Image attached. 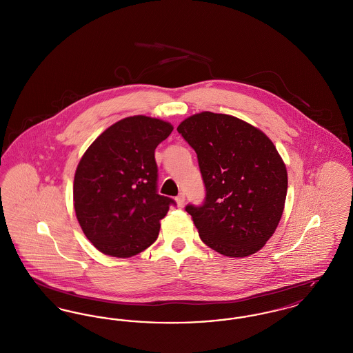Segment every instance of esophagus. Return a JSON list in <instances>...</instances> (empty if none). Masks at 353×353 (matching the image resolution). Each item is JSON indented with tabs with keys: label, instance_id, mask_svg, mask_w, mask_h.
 <instances>
[{
	"label": "esophagus",
	"instance_id": "obj_1",
	"mask_svg": "<svg viewBox=\"0 0 353 353\" xmlns=\"http://www.w3.org/2000/svg\"><path fill=\"white\" fill-rule=\"evenodd\" d=\"M176 202L179 206H183L185 202V194L184 193H180L177 197H176Z\"/></svg>",
	"mask_w": 353,
	"mask_h": 353
}]
</instances>
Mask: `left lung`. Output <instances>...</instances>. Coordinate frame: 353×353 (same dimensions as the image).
<instances>
[{
  "label": "left lung",
  "instance_id": "obj_1",
  "mask_svg": "<svg viewBox=\"0 0 353 353\" xmlns=\"http://www.w3.org/2000/svg\"><path fill=\"white\" fill-rule=\"evenodd\" d=\"M177 131L197 153L206 189L202 205L185 208L202 242L232 258L261 250L287 194V170L272 141L241 119L209 111L185 119Z\"/></svg>",
  "mask_w": 353,
  "mask_h": 353
}]
</instances>
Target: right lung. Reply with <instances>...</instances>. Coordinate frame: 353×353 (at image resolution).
Masks as SVG:
<instances>
[{"label": "right lung", "instance_id": "right-lung-1", "mask_svg": "<svg viewBox=\"0 0 353 353\" xmlns=\"http://www.w3.org/2000/svg\"><path fill=\"white\" fill-rule=\"evenodd\" d=\"M172 131L168 121L130 117L84 152L74 177V208L84 235L103 254L130 258L156 241L174 201L157 193L154 150Z\"/></svg>", "mask_w": 353, "mask_h": 353}]
</instances>
